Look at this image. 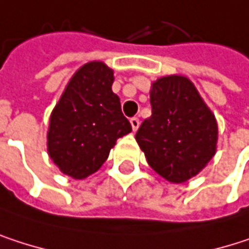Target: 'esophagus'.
I'll list each match as a JSON object with an SVG mask.
<instances>
[{"instance_id":"obj_1","label":"esophagus","mask_w":249,"mask_h":249,"mask_svg":"<svg viewBox=\"0 0 249 249\" xmlns=\"http://www.w3.org/2000/svg\"><path fill=\"white\" fill-rule=\"evenodd\" d=\"M130 124H132L133 132H136V130L139 129V126H141V122H139L138 117H132V119H130Z\"/></svg>"}]
</instances>
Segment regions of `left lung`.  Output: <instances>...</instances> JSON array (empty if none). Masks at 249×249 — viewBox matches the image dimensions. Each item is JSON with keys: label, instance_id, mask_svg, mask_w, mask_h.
<instances>
[{"label": "left lung", "instance_id": "obj_1", "mask_svg": "<svg viewBox=\"0 0 249 249\" xmlns=\"http://www.w3.org/2000/svg\"><path fill=\"white\" fill-rule=\"evenodd\" d=\"M152 116L136 132L148 164L170 183H184L213 158L217 123L194 84L181 75L157 79L151 87Z\"/></svg>", "mask_w": 249, "mask_h": 249}]
</instances>
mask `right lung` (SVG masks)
<instances>
[{
  "instance_id": "obj_1",
  "label": "right lung",
  "mask_w": 249,
  "mask_h": 249,
  "mask_svg": "<svg viewBox=\"0 0 249 249\" xmlns=\"http://www.w3.org/2000/svg\"><path fill=\"white\" fill-rule=\"evenodd\" d=\"M113 69L103 62L81 66L51 114L48 152L63 174L82 180L108 158L116 141L132 132L111 91Z\"/></svg>"
}]
</instances>
